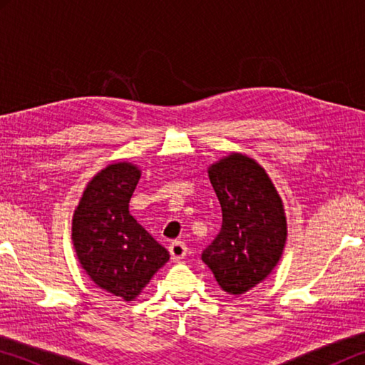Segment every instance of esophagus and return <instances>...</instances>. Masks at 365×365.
<instances>
[{
    "label": "esophagus",
    "mask_w": 365,
    "mask_h": 365,
    "mask_svg": "<svg viewBox=\"0 0 365 365\" xmlns=\"http://www.w3.org/2000/svg\"><path fill=\"white\" fill-rule=\"evenodd\" d=\"M169 252L174 261H180V259H183L185 255H187V245L183 242H172L169 245Z\"/></svg>",
    "instance_id": "obj_1"
}]
</instances>
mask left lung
Returning <instances> with one entry per match:
<instances>
[{
    "instance_id": "8db88e82",
    "label": "left lung",
    "mask_w": 365,
    "mask_h": 365,
    "mask_svg": "<svg viewBox=\"0 0 365 365\" xmlns=\"http://www.w3.org/2000/svg\"><path fill=\"white\" fill-rule=\"evenodd\" d=\"M222 228L201 259L228 294H243L279 264L287 242L282 197L255 159L232 153L207 170Z\"/></svg>"
}]
</instances>
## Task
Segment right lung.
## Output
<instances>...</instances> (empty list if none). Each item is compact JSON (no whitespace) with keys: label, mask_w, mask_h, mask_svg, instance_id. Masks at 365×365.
<instances>
[{"label":"right lung","mask_w":365,"mask_h":365,"mask_svg":"<svg viewBox=\"0 0 365 365\" xmlns=\"http://www.w3.org/2000/svg\"><path fill=\"white\" fill-rule=\"evenodd\" d=\"M141 172L114 163L86 185L72 219V242L86 275L104 292L132 301L169 261L160 246L128 211Z\"/></svg>","instance_id":"add662e5"}]
</instances>
